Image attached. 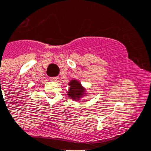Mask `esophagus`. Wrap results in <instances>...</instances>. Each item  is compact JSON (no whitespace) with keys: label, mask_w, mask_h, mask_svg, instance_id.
Listing matches in <instances>:
<instances>
[{"label":"esophagus","mask_w":151,"mask_h":151,"mask_svg":"<svg viewBox=\"0 0 151 151\" xmlns=\"http://www.w3.org/2000/svg\"><path fill=\"white\" fill-rule=\"evenodd\" d=\"M50 80L52 82H56L58 80V77H52V78H50Z\"/></svg>","instance_id":"esophagus-1"}]
</instances>
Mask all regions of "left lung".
Here are the masks:
<instances>
[{
	"label": "left lung",
	"instance_id": "obj_1",
	"mask_svg": "<svg viewBox=\"0 0 151 151\" xmlns=\"http://www.w3.org/2000/svg\"><path fill=\"white\" fill-rule=\"evenodd\" d=\"M69 90L68 91V95L70 99H73L75 101H78L83 96V95H85L86 89L82 87L78 81L72 80L69 83Z\"/></svg>",
	"mask_w": 151,
	"mask_h": 151
}]
</instances>
